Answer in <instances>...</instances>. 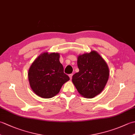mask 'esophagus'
Segmentation results:
<instances>
[{
    "label": "esophagus",
    "instance_id": "1",
    "mask_svg": "<svg viewBox=\"0 0 135 135\" xmlns=\"http://www.w3.org/2000/svg\"><path fill=\"white\" fill-rule=\"evenodd\" d=\"M73 74H70V75H69V77H70V79H72V78H73Z\"/></svg>",
    "mask_w": 135,
    "mask_h": 135
}]
</instances>
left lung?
Listing matches in <instances>:
<instances>
[{
    "label": "left lung",
    "mask_w": 135,
    "mask_h": 135,
    "mask_svg": "<svg viewBox=\"0 0 135 135\" xmlns=\"http://www.w3.org/2000/svg\"><path fill=\"white\" fill-rule=\"evenodd\" d=\"M79 72L73 76L72 81L82 96L93 98L104 89L109 77V69L100 54L95 51L78 57Z\"/></svg>",
    "instance_id": "obj_1"
}]
</instances>
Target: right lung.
Segmentation results:
<instances>
[{"label":"right lung","mask_w":135,"mask_h":135,"mask_svg":"<svg viewBox=\"0 0 135 135\" xmlns=\"http://www.w3.org/2000/svg\"><path fill=\"white\" fill-rule=\"evenodd\" d=\"M59 58V53H42L33 62L28 71L31 89L42 98L56 96L62 85L70 80L69 76L64 73Z\"/></svg>","instance_id":"add662e5"}]
</instances>
